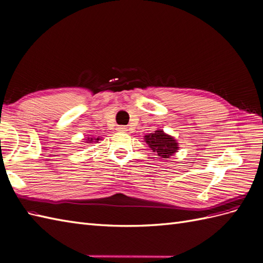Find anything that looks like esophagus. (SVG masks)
I'll return each mask as SVG.
<instances>
[{"mask_svg":"<svg viewBox=\"0 0 263 263\" xmlns=\"http://www.w3.org/2000/svg\"><path fill=\"white\" fill-rule=\"evenodd\" d=\"M117 129H118V132H121V133H126L128 130L126 126H119Z\"/></svg>","mask_w":263,"mask_h":263,"instance_id":"esophagus-1","label":"esophagus"}]
</instances>
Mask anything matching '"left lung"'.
Returning a JSON list of instances; mask_svg holds the SVG:
<instances>
[{
	"label": "left lung",
	"instance_id": "8db88e82",
	"mask_svg": "<svg viewBox=\"0 0 263 263\" xmlns=\"http://www.w3.org/2000/svg\"><path fill=\"white\" fill-rule=\"evenodd\" d=\"M144 140L148 145L149 149L156 153L157 156L161 158H170L175 153H177L178 148H180L175 137L168 135V134H166L163 129H159V128H157L154 133L145 135Z\"/></svg>",
	"mask_w": 263,
	"mask_h": 263
}]
</instances>
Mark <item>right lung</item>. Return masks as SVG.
<instances>
[{"instance_id":"add662e5","label":"right lung","mask_w":263,"mask_h":263,"mask_svg":"<svg viewBox=\"0 0 263 263\" xmlns=\"http://www.w3.org/2000/svg\"><path fill=\"white\" fill-rule=\"evenodd\" d=\"M100 139H101L100 137H93V136H90V137H86V138H83L82 140H83V143H89V144H91V143H98Z\"/></svg>"}]
</instances>
